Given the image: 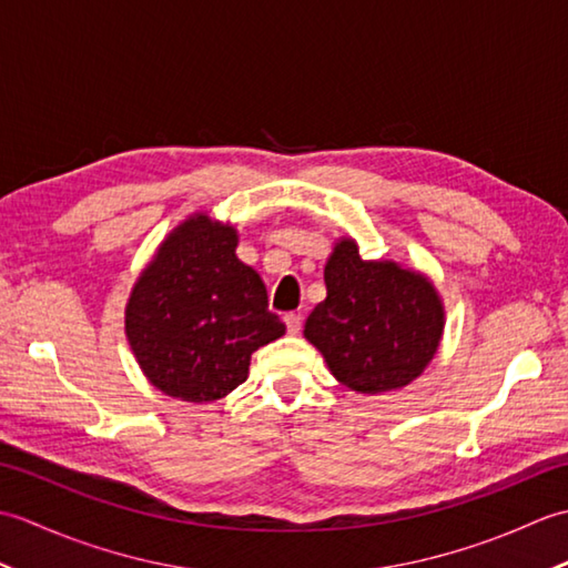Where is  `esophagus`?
Wrapping results in <instances>:
<instances>
[{
    "label": "esophagus",
    "mask_w": 568,
    "mask_h": 568,
    "mask_svg": "<svg viewBox=\"0 0 568 568\" xmlns=\"http://www.w3.org/2000/svg\"><path fill=\"white\" fill-rule=\"evenodd\" d=\"M285 327H287V334H300V329H303V317L295 315V312H287V315L283 317Z\"/></svg>",
    "instance_id": "obj_1"
}]
</instances>
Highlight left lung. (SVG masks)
<instances>
[{
	"label": "left lung",
	"mask_w": 568,
	"mask_h": 568,
	"mask_svg": "<svg viewBox=\"0 0 568 568\" xmlns=\"http://www.w3.org/2000/svg\"><path fill=\"white\" fill-rule=\"evenodd\" d=\"M324 285L327 297L310 312L305 339L336 381L378 395L422 376L444 332V305L425 275L395 261H364L354 239H339Z\"/></svg>",
	"instance_id": "left-lung-1"
}]
</instances>
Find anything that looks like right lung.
<instances>
[{"instance_id":"1","label":"right lung","mask_w":568,"mask_h":568,"mask_svg":"<svg viewBox=\"0 0 568 568\" xmlns=\"http://www.w3.org/2000/svg\"><path fill=\"white\" fill-rule=\"evenodd\" d=\"M236 244L232 224L192 214L165 236L129 295L131 352L143 376L178 400H220L246 381L251 354L285 334Z\"/></svg>"}]
</instances>
